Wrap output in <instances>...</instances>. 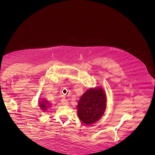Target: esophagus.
Here are the masks:
<instances>
[{"label": "esophagus", "mask_w": 155, "mask_h": 155, "mask_svg": "<svg viewBox=\"0 0 155 155\" xmlns=\"http://www.w3.org/2000/svg\"><path fill=\"white\" fill-rule=\"evenodd\" d=\"M61 104L63 105H68V101L65 97H63L61 99Z\"/></svg>", "instance_id": "obj_1"}]
</instances>
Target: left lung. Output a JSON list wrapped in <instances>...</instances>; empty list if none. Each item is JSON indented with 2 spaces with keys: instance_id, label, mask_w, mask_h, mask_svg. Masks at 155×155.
Segmentation results:
<instances>
[{
  "instance_id": "8db88e82",
  "label": "left lung",
  "mask_w": 155,
  "mask_h": 155,
  "mask_svg": "<svg viewBox=\"0 0 155 155\" xmlns=\"http://www.w3.org/2000/svg\"><path fill=\"white\" fill-rule=\"evenodd\" d=\"M106 106V97L103 89L90 88L78 102V116L84 123L91 124L102 117Z\"/></svg>"
}]
</instances>
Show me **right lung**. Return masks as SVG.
Listing matches in <instances>:
<instances>
[{
    "mask_svg": "<svg viewBox=\"0 0 155 155\" xmlns=\"http://www.w3.org/2000/svg\"><path fill=\"white\" fill-rule=\"evenodd\" d=\"M48 105L49 104H48L47 103H46V101H42L41 104H40V106L41 107V109H43L45 111V110L47 109V107L48 106Z\"/></svg>",
    "mask_w": 155,
    "mask_h": 155,
    "instance_id": "right-lung-1",
    "label": "right lung"
}]
</instances>
